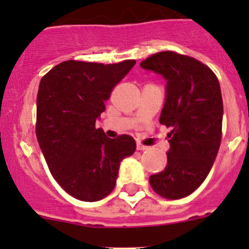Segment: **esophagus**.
I'll return each mask as SVG.
<instances>
[{
  "label": "esophagus",
  "instance_id": "esophagus-1",
  "mask_svg": "<svg viewBox=\"0 0 249 249\" xmlns=\"http://www.w3.org/2000/svg\"><path fill=\"white\" fill-rule=\"evenodd\" d=\"M136 147H137L138 151H146V149H148V147L143 146L142 143H137V146H136Z\"/></svg>",
  "mask_w": 249,
  "mask_h": 249
}]
</instances>
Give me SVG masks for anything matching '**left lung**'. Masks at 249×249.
Returning a JSON list of instances; mask_svg holds the SVG:
<instances>
[{
  "mask_svg": "<svg viewBox=\"0 0 249 249\" xmlns=\"http://www.w3.org/2000/svg\"><path fill=\"white\" fill-rule=\"evenodd\" d=\"M141 67L167 81L160 122L172 129L166 168L152 175L149 183L164 198H183L203 183L218 153L223 120L219 82L206 65L171 51L152 54Z\"/></svg>",
  "mask_w": 249,
  "mask_h": 249,
  "instance_id": "left-lung-1",
  "label": "left lung"
}]
</instances>
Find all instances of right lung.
Masks as SVG:
<instances>
[{
  "mask_svg": "<svg viewBox=\"0 0 249 249\" xmlns=\"http://www.w3.org/2000/svg\"><path fill=\"white\" fill-rule=\"evenodd\" d=\"M135 65V59L113 65L65 61L39 82L37 141L57 183L80 201L108 196L122 160L135 153L131 136L112 140L94 127L113 87Z\"/></svg>",
  "mask_w": 249,
  "mask_h": 249,
  "instance_id": "obj_1",
  "label": "right lung"
}]
</instances>
